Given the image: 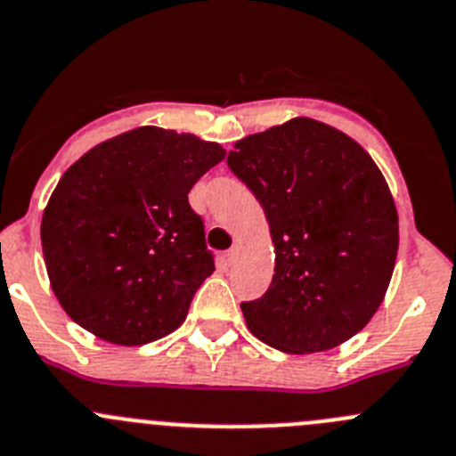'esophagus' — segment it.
<instances>
[{
    "label": "esophagus",
    "instance_id": "1",
    "mask_svg": "<svg viewBox=\"0 0 456 456\" xmlns=\"http://www.w3.org/2000/svg\"><path fill=\"white\" fill-rule=\"evenodd\" d=\"M238 251H240V245H233V247H232V249H229V251H227V260H229V263H233V260H236Z\"/></svg>",
    "mask_w": 456,
    "mask_h": 456
}]
</instances>
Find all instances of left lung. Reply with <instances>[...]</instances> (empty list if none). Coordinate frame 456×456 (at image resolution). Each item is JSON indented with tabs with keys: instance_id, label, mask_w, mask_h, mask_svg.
<instances>
[{
	"instance_id": "8db88e82",
	"label": "left lung",
	"mask_w": 456,
	"mask_h": 456,
	"mask_svg": "<svg viewBox=\"0 0 456 456\" xmlns=\"http://www.w3.org/2000/svg\"><path fill=\"white\" fill-rule=\"evenodd\" d=\"M227 165L265 209L276 251L269 289L240 305L249 331L287 354L346 343L383 303L399 251V216L379 167L312 118L247 135Z\"/></svg>"
}]
</instances>
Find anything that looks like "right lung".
Returning <instances> with one entry per match:
<instances>
[{"label": "right lung", "instance_id": "right-lung-1", "mask_svg": "<svg viewBox=\"0 0 456 456\" xmlns=\"http://www.w3.org/2000/svg\"><path fill=\"white\" fill-rule=\"evenodd\" d=\"M224 149L140 126L69 167L42 216L51 287L77 325L116 346H144L183 325L214 272L189 191Z\"/></svg>", "mask_w": 456, "mask_h": 456}]
</instances>
